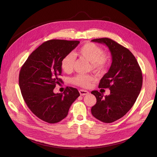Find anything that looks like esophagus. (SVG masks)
Returning a JSON list of instances; mask_svg holds the SVG:
<instances>
[{
	"mask_svg": "<svg viewBox=\"0 0 157 157\" xmlns=\"http://www.w3.org/2000/svg\"><path fill=\"white\" fill-rule=\"evenodd\" d=\"M80 95L81 96H84V95H87L89 94V92L86 91V90H83V89H81V90L79 91Z\"/></svg>",
	"mask_w": 157,
	"mask_h": 157,
	"instance_id": "obj_1",
	"label": "esophagus"
}]
</instances>
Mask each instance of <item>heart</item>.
<instances>
[{"label": "heart", "instance_id": "b5f03b06", "mask_svg": "<svg viewBox=\"0 0 157 157\" xmlns=\"http://www.w3.org/2000/svg\"><path fill=\"white\" fill-rule=\"evenodd\" d=\"M78 53L91 63L92 69L99 73L104 72L108 66L109 56L106 53L102 52L101 48L97 44L88 42L84 44L78 50ZM75 56L72 53L66 55L61 61V68L66 73H70L73 68ZM94 80L92 75H78L71 81L75 84L87 87Z\"/></svg>", "mask_w": 157, "mask_h": 157}]
</instances>
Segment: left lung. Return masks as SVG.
I'll return each mask as SVG.
<instances>
[{
    "instance_id": "obj_1",
    "label": "left lung",
    "mask_w": 157,
    "mask_h": 157,
    "mask_svg": "<svg viewBox=\"0 0 157 157\" xmlns=\"http://www.w3.org/2000/svg\"><path fill=\"white\" fill-rule=\"evenodd\" d=\"M91 41L105 44L113 60L99 84V88H109L110 94L104 98L98 91L91 92L97 101L91 114L99 121L111 123L125 116L136 102L142 86V73L136 57L121 44L108 38Z\"/></svg>"
}]
</instances>
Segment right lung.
Listing matches in <instances>:
<instances>
[{"label": "right lung", "instance_id": "1", "mask_svg": "<svg viewBox=\"0 0 157 157\" xmlns=\"http://www.w3.org/2000/svg\"><path fill=\"white\" fill-rule=\"evenodd\" d=\"M79 41L50 40L42 43L29 56L19 74L21 95L32 113L41 120L57 123L68 114L70 106L80 96L78 89L66 87L63 93H53L62 82L61 61L73 50Z\"/></svg>", "mask_w": 157, "mask_h": 157}]
</instances>
